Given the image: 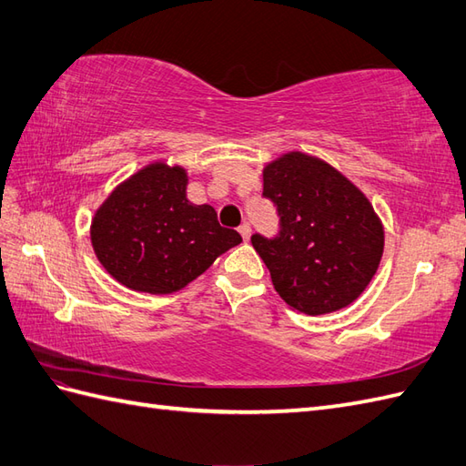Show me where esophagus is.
<instances>
[{
	"label": "esophagus",
	"mask_w": 466,
	"mask_h": 466,
	"mask_svg": "<svg viewBox=\"0 0 466 466\" xmlns=\"http://www.w3.org/2000/svg\"><path fill=\"white\" fill-rule=\"evenodd\" d=\"M239 233L243 237V241H248V237H251V227H248V223H243L239 227Z\"/></svg>",
	"instance_id": "obj_1"
}]
</instances>
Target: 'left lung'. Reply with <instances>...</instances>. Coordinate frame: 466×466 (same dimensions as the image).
Returning a JSON list of instances; mask_svg holds the SVG:
<instances>
[{"mask_svg": "<svg viewBox=\"0 0 466 466\" xmlns=\"http://www.w3.org/2000/svg\"><path fill=\"white\" fill-rule=\"evenodd\" d=\"M263 198L277 208L279 233H255L251 243L280 299L310 316L354 302L383 253V227L368 198L338 169L300 152L265 167Z\"/></svg>", "mask_w": 466, "mask_h": 466, "instance_id": "8db88e82", "label": "left lung"}]
</instances>
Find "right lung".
<instances>
[{"mask_svg":"<svg viewBox=\"0 0 466 466\" xmlns=\"http://www.w3.org/2000/svg\"><path fill=\"white\" fill-rule=\"evenodd\" d=\"M184 167L150 164L120 184L96 211L90 239L112 277L138 292L184 289L241 243L211 206L186 198Z\"/></svg>","mask_w":466,"mask_h":466,"instance_id":"right-lung-1","label":"right lung"}]
</instances>
